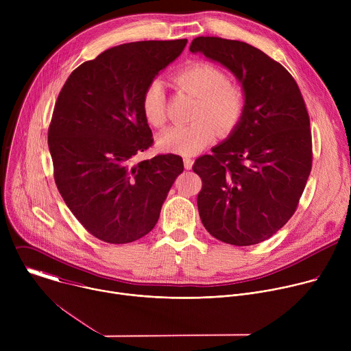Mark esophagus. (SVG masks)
Listing matches in <instances>:
<instances>
[{"label": "esophagus", "mask_w": 351, "mask_h": 351, "mask_svg": "<svg viewBox=\"0 0 351 351\" xmlns=\"http://www.w3.org/2000/svg\"><path fill=\"white\" fill-rule=\"evenodd\" d=\"M183 164H184V168H186V169H191V167H193V160H191V158H183Z\"/></svg>", "instance_id": "34e87169"}]
</instances>
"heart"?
Here are the masks:
<instances>
[{
	"label": "heart",
	"mask_w": 351,
	"mask_h": 351,
	"mask_svg": "<svg viewBox=\"0 0 351 351\" xmlns=\"http://www.w3.org/2000/svg\"><path fill=\"white\" fill-rule=\"evenodd\" d=\"M172 79L178 88L195 97L191 114L194 122L169 128L160 134L157 144L162 152L194 156L213 141L215 129L219 134H226L240 123L245 110V94L239 84L228 80L219 68L194 62L178 71ZM140 106L149 126L165 125L167 94L162 82L153 80L147 84Z\"/></svg>",
	"instance_id": "obj_1"
}]
</instances>
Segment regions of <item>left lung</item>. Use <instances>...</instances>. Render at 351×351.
<instances>
[{
  "label": "left lung",
  "mask_w": 351,
  "mask_h": 351,
  "mask_svg": "<svg viewBox=\"0 0 351 351\" xmlns=\"http://www.w3.org/2000/svg\"><path fill=\"white\" fill-rule=\"evenodd\" d=\"M191 53L228 68L241 83L245 110L230 136L198 157V214L215 239L253 245L274 236L295 213L313 167L310 117L293 76L261 49L202 36Z\"/></svg>",
  "instance_id": "1"
}]
</instances>
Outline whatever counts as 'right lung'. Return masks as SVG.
<instances>
[{"mask_svg":"<svg viewBox=\"0 0 351 351\" xmlns=\"http://www.w3.org/2000/svg\"><path fill=\"white\" fill-rule=\"evenodd\" d=\"M187 40H148L106 49L66 79L48 128L54 179L65 204L94 237L132 243L156 226L183 160L158 154L133 165L154 143L141 112L148 83Z\"/></svg>","mask_w":351,"mask_h":351,"instance_id":"right-lung-1","label":"right lung"}]
</instances>
